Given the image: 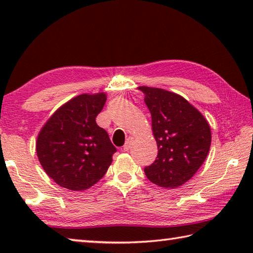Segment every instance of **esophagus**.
I'll return each instance as SVG.
<instances>
[{
	"label": "esophagus",
	"instance_id": "1",
	"mask_svg": "<svg viewBox=\"0 0 253 253\" xmlns=\"http://www.w3.org/2000/svg\"><path fill=\"white\" fill-rule=\"evenodd\" d=\"M132 139H134V138H132V137H128L125 145H124V151H125V152L129 151L130 147H131V145H132Z\"/></svg>",
	"mask_w": 253,
	"mask_h": 253
}]
</instances>
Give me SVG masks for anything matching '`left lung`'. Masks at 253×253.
Segmentation results:
<instances>
[{
  "instance_id": "obj_1",
  "label": "left lung",
  "mask_w": 253,
  "mask_h": 253,
  "mask_svg": "<svg viewBox=\"0 0 253 253\" xmlns=\"http://www.w3.org/2000/svg\"><path fill=\"white\" fill-rule=\"evenodd\" d=\"M151 111L157 157L145 168L147 178L165 188L182 186L193 177L211 146V128L207 119L185 98L162 88L140 85Z\"/></svg>"
}]
</instances>
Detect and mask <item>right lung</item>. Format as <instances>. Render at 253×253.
<instances>
[{
	"label": "right lung",
	"instance_id": "obj_1",
	"mask_svg": "<svg viewBox=\"0 0 253 253\" xmlns=\"http://www.w3.org/2000/svg\"><path fill=\"white\" fill-rule=\"evenodd\" d=\"M105 92L81 93L60 106L38 134L36 151L44 172L58 185L84 191L102 178L116 147L96 117Z\"/></svg>",
	"mask_w": 253,
	"mask_h": 253
}]
</instances>
